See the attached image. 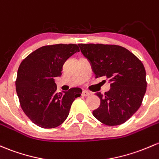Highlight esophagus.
Segmentation results:
<instances>
[{
    "mask_svg": "<svg viewBox=\"0 0 159 159\" xmlns=\"http://www.w3.org/2000/svg\"><path fill=\"white\" fill-rule=\"evenodd\" d=\"M90 94H91V93H90L89 91H83L82 93H81V95H82L83 97H88Z\"/></svg>",
    "mask_w": 159,
    "mask_h": 159,
    "instance_id": "obj_1",
    "label": "esophagus"
}]
</instances>
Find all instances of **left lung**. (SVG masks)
<instances>
[{"label":"left lung","instance_id":"8db88e82","mask_svg":"<svg viewBox=\"0 0 159 159\" xmlns=\"http://www.w3.org/2000/svg\"><path fill=\"white\" fill-rule=\"evenodd\" d=\"M91 62L95 78L105 76L110 90L97 93L101 105L93 115L107 126L124 123L140 107L146 91V70L142 61L126 48L110 44H78Z\"/></svg>","mask_w":159,"mask_h":159}]
</instances>
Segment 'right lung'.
I'll use <instances>...</instances> for the list:
<instances>
[{"label": "right lung", "mask_w": 159, "mask_h": 159, "mask_svg": "<svg viewBox=\"0 0 159 159\" xmlns=\"http://www.w3.org/2000/svg\"><path fill=\"white\" fill-rule=\"evenodd\" d=\"M80 49L76 44L44 46L23 60L17 71L16 91L20 104L29 119L44 129L57 127L68 117L80 88L56 93V77L61 75L62 66Z\"/></svg>", "instance_id": "obj_1"}]
</instances>
